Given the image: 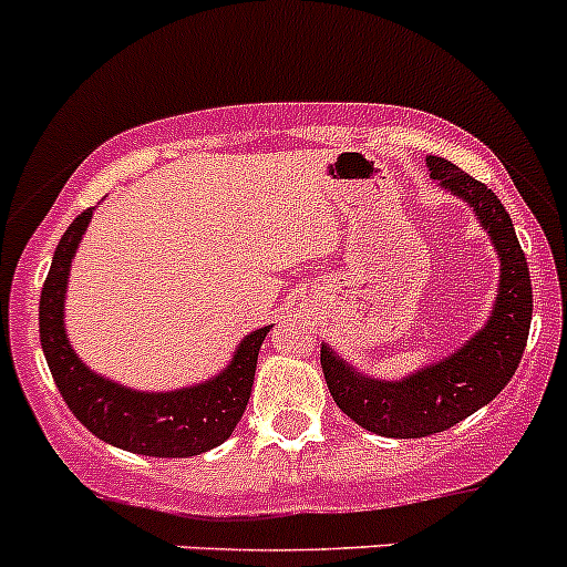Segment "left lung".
I'll use <instances>...</instances> for the list:
<instances>
[{"label":"left lung","mask_w":567,"mask_h":567,"mask_svg":"<svg viewBox=\"0 0 567 567\" xmlns=\"http://www.w3.org/2000/svg\"><path fill=\"white\" fill-rule=\"evenodd\" d=\"M427 167L444 188L472 205L477 219L491 233L502 260L499 296L488 326L458 353L394 384L362 379L329 348H320V364L334 403L357 425L390 439L442 433L491 403L516 373L529 337L532 282L511 214L485 183L474 181L447 158L427 156Z\"/></svg>","instance_id":"8db88e82"}]
</instances>
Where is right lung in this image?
Wrapping results in <instances>:
<instances>
[{"label":"right lung","instance_id":"1","mask_svg":"<svg viewBox=\"0 0 567 567\" xmlns=\"http://www.w3.org/2000/svg\"><path fill=\"white\" fill-rule=\"evenodd\" d=\"M93 208L82 210L60 238L51 260L49 277L40 290V346L49 362L51 379L68 409L101 442L123 447L128 453L156 455V458H186L214 450L236 431L249 403L255 384L257 351L268 329L251 331L238 346L236 359L219 379L181 392L142 394L112 384L104 375L84 368L68 346L62 326L68 268L87 227Z\"/></svg>","mask_w":567,"mask_h":567}]
</instances>
